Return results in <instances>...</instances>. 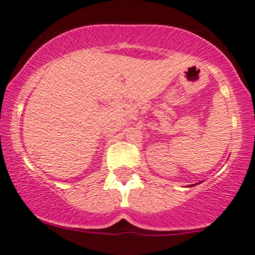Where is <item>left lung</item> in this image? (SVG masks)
I'll list each match as a JSON object with an SVG mask.
<instances>
[{
  "mask_svg": "<svg viewBox=\"0 0 255 255\" xmlns=\"http://www.w3.org/2000/svg\"><path fill=\"white\" fill-rule=\"evenodd\" d=\"M195 185H197V184H195Z\"/></svg>",
  "mask_w": 255,
  "mask_h": 255,
  "instance_id": "obj_1",
  "label": "left lung"
}]
</instances>
